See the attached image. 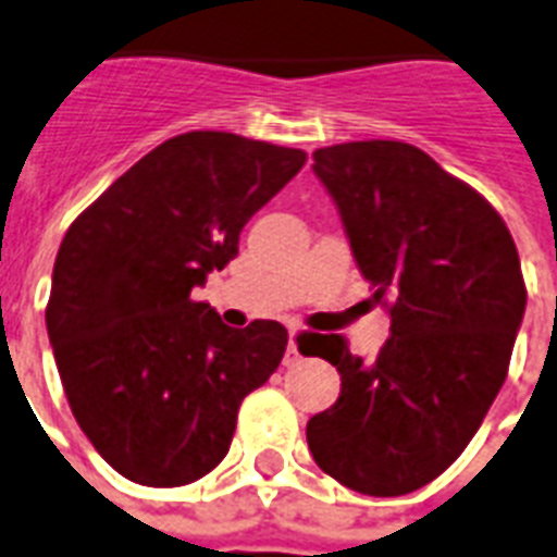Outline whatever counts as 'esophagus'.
<instances>
[{
    "label": "esophagus",
    "instance_id": "1",
    "mask_svg": "<svg viewBox=\"0 0 557 557\" xmlns=\"http://www.w3.org/2000/svg\"><path fill=\"white\" fill-rule=\"evenodd\" d=\"M299 362V348H296V331H290V342H287V350H284V364Z\"/></svg>",
    "mask_w": 557,
    "mask_h": 557
}]
</instances>
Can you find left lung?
Wrapping results in <instances>:
<instances>
[{"label": "left lung", "instance_id": "obj_1", "mask_svg": "<svg viewBox=\"0 0 557 557\" xmlns=\"http://www.w3.org/2000/svg\"><path fill=\"white\" fill-rule=\"evenodd\" d=\"M313 172L373 296L394 301L373 362L336 333L299 342L342 376L307 446L342 486L408 495L462 455L504 385L527 310L518 250L495 207L411 144L315 149Z\"/></svg>", "mask_w": 557, "mask_h": 557}]
</instances>
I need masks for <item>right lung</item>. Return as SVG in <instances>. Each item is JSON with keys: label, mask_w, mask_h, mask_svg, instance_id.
I'll list each match as a JSON object with an SVG mask.
<instances>
[{"label": "right lung", "mask_w": 557, "mask_h": 557, "mask_svg": "<svg viewBox=\"0 0 557 557\" xmlns=\"http://www.w3.org/2000/svg\"><path fill=\"white\" fill-rule=\"evenodd\" d=\"M301 149L186 132L140 158L69 226L48 339L74 420L140 486H186L224 460L242 399L282 362L287 331H235L193 301L238 256L244 224L305 166Z\"/></svg>", "instance_id": "obj_1"}]
</instances>
